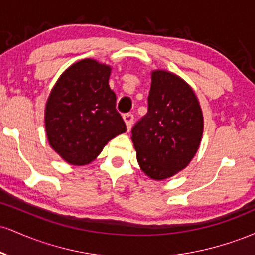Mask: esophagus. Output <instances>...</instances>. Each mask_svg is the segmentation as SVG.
<instances>
[{"label": "esophagus", "instance_id": "1", "mask_svg": "<svg viewBox=\"0 0 255 255\" xmlns=\"http://www.w3.org/2000/svg\"><path fill=\"white\" fill-rule=\"evenodd\" d=\"M124 120L126 122V126H127V129L129 130L131 128V125H133V122H134V115H133V114H130V113L129 114H125Z\"/></svg>", "mask_w": 255, "mask_h": 255}]
</instances>
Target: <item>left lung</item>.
<instances>
[{
    "label": "left lung",
    "instance_id": "left-lung-1",
    "mask_svg": "<svg viewBox=\"0 0 255 255\" xmlns=\"http://www.w3.org/2000/svg\"><path fill=\"white\" fill-rule=\"evenodd\" d=\"M148 111L131 129L141 170L153 180L174 176L191 163L200 145L204 118L194 91L174 73L151 74Z\"/></svg>",
    "mask_w": 255,
    "mask_h": 255
}]
</instances>
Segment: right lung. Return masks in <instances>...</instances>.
<instances>
[{"mask_svg":"<svg viewBox=\"0 0 255 255\" xmlns=\"http://www.w3.org/2000/svg\"><path fill=\"white\" fill-rule=\"evenodd\" d=\"M110 73V66L85 58L68 67L52 87L45 105L46 136L69 164H89L127 130L116 110Z\"/></svg>","mask_w":255,"mask_h":255,"instance_id":"1","label":"right lung"}]
</instances>
